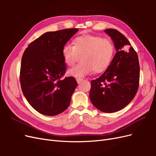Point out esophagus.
<instances>
[{
    "label": "esophagus",
    "mask_w": 156,
    "mask_h": 156,
    "mask_svg": "<svg viewBox=\"0 0 156 156\" xmlns=\"http://www.w3.org/2000/svg\"><path fill=\"white\" fill-rule=\"evenodd\" d=\"M76 80H77V82L78 83H81V82L83 81V79H81V78H77Z\"/></svg>",
    "instance_id": "1"
}]
</instances>
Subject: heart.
<instances>
[{"label": "heart", "mask_w": 156, "mask_h": 156, "mask_svg": "<svg viewBox=\"0 0 156 156\" xmlns=\"http://www.w3.org/2000/svg\"><path fill=\"white\" fill-rule=\"evenodd\" d=\"M115 53V45L111 40L102 38L95 35H83L77 37L73 46L65 45L62 55L66 63L73 66L80 60L82 61L76 66L69 70V74L78 78L91 73L105 71L111 62Z\"/></svg>", "instance_id": "1"}]
</instances>
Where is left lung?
Instances as JSON below:
<instances>
[{
    "mask_svg": "<svg viewBox=\"0 0 156 156\" xmlns=\"http://www.w3.org/2000/svg\"><path fill=\"white\" fill-rule=\"evenodd\" d=\"M105 32L114 41L116 53L105 72L91 81L89 96L94 107L110 113L124 108L135 96L140 66L137 54L122 33L111 29Z\"/></svg>",
    "mask_w": 156,
    "mask_h": 156,
    "instance_id": "obj_1",
    "label": "left lung"
}]
</instances>
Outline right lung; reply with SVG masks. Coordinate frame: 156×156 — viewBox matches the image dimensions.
<instances>
[{"label":"right lung","mask_w":156,"mask_h":156,"mask_svg":"<svg viewBox=\"0 0 156 156\" xmlns=\"http://www.w3.org/2000/svg\"><path fill=\"white\" fill-rule=\"evenodd\" d=\"M78 30L46 32L29 44L23 53L20 77L22 92L41 114L57 115L70 104L77 83L73 77L62 79L66 71L62 49Z\"/></svg>","instance_id":"obj_1"}]
</instances>
